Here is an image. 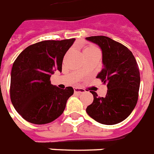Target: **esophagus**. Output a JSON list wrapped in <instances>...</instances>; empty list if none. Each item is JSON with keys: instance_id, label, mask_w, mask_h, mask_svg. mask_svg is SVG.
<instances>
[{"instance_id": "obj_1", "label": "esophagus", "mask_w": 154, "mask_h": 154, "mask_svg": "<svg viewBox=\"0 0 154 154\" xmlns=\"http://www.w3.org/2000/svg\"><path fill=\"white\" fill-rule=\"evenodd\" d=\"M74 91L76 94H83V93H85V90L83 88H79V87H75Z\"/></svg>"}]
</instances>
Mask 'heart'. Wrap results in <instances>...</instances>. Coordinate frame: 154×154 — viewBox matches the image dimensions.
Masks as SVG:
<instances>
[{"instance_id":"heart-1","label":"heart","mask_w":154,"mask_h":154,"mask_svg":"<svg viewBox=\"0 0 154 154\" xmlns=\"http://www.w3.org/2000/svg\"><path fill=\"white\" fill-rule=\"evenodd\" d=\"M98 49L97 48L94 46H88L84 49V53H90V52H93L94 51H97Z\"/></svg>"}]
</instances>
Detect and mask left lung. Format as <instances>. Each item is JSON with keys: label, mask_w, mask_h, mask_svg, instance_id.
<instances>
[{"label": "left lung", "mask_w": 154, "mask_h": 154, "mask_svg": "<svg viewBox=\"0 0 154 154\" xmlns=\"http://www.w3.org/2000/svg\"><path fill=\"white\" fill-rule=\"evenodd\" d=\"M103 51V68L97 78L106 84L105 97L92 91L93 103L87 107L91 118L104 125H114L127 118L138 99L139 67L133 53L123 44L104 35L86 38Z\"/></svg>", "instance_id": "obj_1"}]
</instances>
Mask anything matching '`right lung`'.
I'll use <instances>...</instances> for the list:
<instances>
[{
    "label": "right lung",
    "mask_w": 154,
    "mask_h": 154,
    "mask_svg": "<svg viewBox=\"0 0 154 154\" xmlns=\"http://www.w3.org/2000/svg\"><path fill=\"white\" fill-rule=\"evenodd\" d=\"M75 38L44 40L24 49L13 63L10 98L18 114L27 122L43 125L63 113L74 89H60L51 83L56 71H62L63 60Z\"/></svg>",
    "instance_id": "1"
}]
</instances>
